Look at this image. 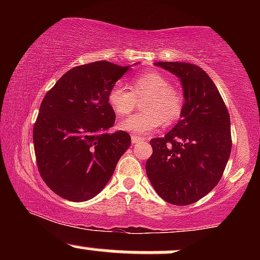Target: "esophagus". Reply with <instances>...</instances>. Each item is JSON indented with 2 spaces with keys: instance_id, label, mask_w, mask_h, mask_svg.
<instances>
[{
  "instance_id": "1",
  "label": "esophagus",
  "mask_w": 260,
  "mask_h": 260,
  "mask_svg": "<svg viewBox=\"0 0 260 260\" xmlns=\"http://www.w3.org/2000/svg\"><path fill=\"white\" fill-rule=\"evenodd\" d=\"M131 140H132V144H137V143L140 142V138H138V137H136V136H132Z\"/></svg>"
}]
</instances>
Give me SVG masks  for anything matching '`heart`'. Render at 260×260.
<instances>
[{"label": "heart", "instance_id": "heart-1", "mask_svg": "<svg viewBox=\"0 0 260 260\" xmlns=\"http://www.w3.org/2000/svg\"><path fill=\"white\" fill-rule=\"evenodd\" d=\"M131 92L120 83L110 89L107 101L118 116L129 113L136 107V98L147 96L143 104L145 112L136 113L122 120L118 128L124 132L143 138L154 133L162 122L172 123L181 116L183 100L181 94L172 88L168 77L156 71L140 73L131 80Z\"/></svg>", "mask_w": 260, "mask_h": 260}]
</instances>
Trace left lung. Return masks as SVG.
I'll list each match as a JSON object with an SVG mask.
<instances>
[{"instance_id": "8db88e82", "label": "left lung", "mask_w": 260, "mask_h": 260, "mask_svg": "<svg viewBox=\"0 0 260 260\" xmlns=\"http://www.w3.org/2000/svg\"><path fill=\"white\" fill-rule=\"evenodd\" d=\"M180 79L181 120L162 138H153L145 170L155 192L174 205L196 203L213 190L231 154V122L210 77L187 62H155Z\"/></svg>"}]
</instances>
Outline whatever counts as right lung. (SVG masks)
Instances as JSON below:
<instances>
[{"instance_id": "add662e5", "label": "right lung", "mask_w": 260, "mask_h": 260, "mask_svg": "<svg viewBox=\"0 0 260 260\" xmlns=\"http://www.w3.org/2000/svg\"><path fill=\"white\" fill-rule=\"evenodd\" d=\"M129 67L107 61L78 66L45 95L32 129L38 169L67 201L99 194L131 145L124 131L106 132L116 118L107 95Z\"/></svg>"}]
</instances>
